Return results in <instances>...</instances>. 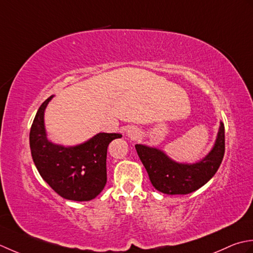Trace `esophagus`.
<instances>
[{"mask_svg": "<svg viewBox=\"0 0 253 253\" xmlns=\"http://www.w3.org/2000/svg\"><path fill=\"white\" fill-rule=\"evenodd\" d=\"M126 136L132 138V140H136V138H138V136H140V132H138L136 127L131 126L126 130Z\"/></svg>", "mask_w": 253, "mask_h": 253, "instance_id": "1", "label": "esophagus"}]
</instances>
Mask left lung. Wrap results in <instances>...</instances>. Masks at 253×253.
Masks as SVG:
<instances>
[{
    "label": "left lung",
    "mask_w": 253,
    "mask_h": 253,
    "mask_svg": "<svg viewBox=\"0 0 253 253\" xmlns=\"http://www.w3.org/2000/svg\"><path fill=\"white\" fill-rule=\"evenodd\" d=\"M135 148L154 188L165 194H188L204 185L218 170L225 154V127L220 122L212 151L195 164L177 163L161 149L142 144H136Z\"/></svg>",
    "instance_id": "left-lung-1"
}]
</instances>
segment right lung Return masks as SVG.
Masks as SVG:
<instances>
[{"mask_svg": "<svg viewBox=\"0 0 253 253\" xmlns=\"http://www.w3.org/2000/svg\"><path fill=\"white\" fill-rule=\"evenodd\" d=\"M53 96L45 99L36 113L29 133L33 161L40 176L60 197L66 200L90 201L107 182V148L119 133H98L87 142L64 147L47 138L44 110Z\"/></svg>", "mask_w": 253, "mask_h": 253, "instance_id": "right-lung-1", "label": "right lung"}]
</instances>
